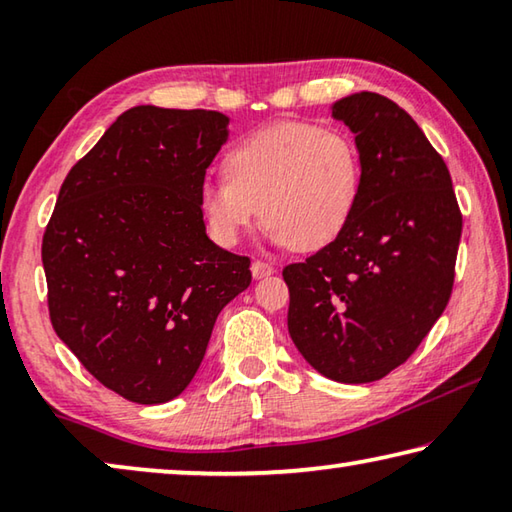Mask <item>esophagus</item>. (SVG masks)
Listing matches in <instances>:
<instances>
[{"instance_id":"1","label":"esophagus","mask_w":512,"mask_h":512,"mask_svg":"<svg viewBox=\"0 0 512 512\" xmlns=\"http://www.w3.org/2000/svg\"><path fill=\"white\" fill-rule=\"evenodd\" d=\"M250 271H253V277L255 280H259V277H266V275H271L275 268L271 266V264H266V262H253V266H250Z\"/></svg>"}]
</instances>
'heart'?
I'll return each mask as SVG.
<instances>
[{
    "label": "heart",
    "instance_id": "1",
    "mask_svg": "<svg viewBox=\"0 0 512 512\" xmlns=\"http://www.w3.org/2000/svg\"><path fill=\"white\" fill-rule=\"evenodd\" d=\"M225 178H207L198 205L212 237L235 246L262 219L266 239L302 253L332 244L357 210L363 164L348 133L277 121L225 155Z\"/></svg>",
    "mask_w": 512,
    "mask_h": 512
}]
</instances>
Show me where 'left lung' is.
I'll list each match as a JSON object with an SVG mask.
<instances>
[{"mask_svg": "<svg viewBox=\"0 0 512 512\" xmlns=\"http://www.w3.org/2000/svg\"><path fill=\"white\" fill-rule=\"evenodd\" d=\"M332 117L354 133L363 185L341 235L282 271L287 323L320 375L368 384L402 366L445 311L463 216L445 160L395 101L357 92Z\"/></svg>", "mask_w": 512, "mask_h": 512, "instance_id": "obj_1", "label": "left lung"}]
</instances>
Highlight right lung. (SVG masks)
<instances>
[{
	"mask_svg": "<svg viewBox=\"0 0 512 512\" xmlns=\"http://www.w3.org/2000/svg\"><path fill=\"white\" fill-rule=\"evenodd\" d=\"M230 119L135 106L67 173L42 237L58 339L103 386L164 404L194 379L250 259L205 232L198 189Z\"/></svg>",
	"mask_w": 512,
	"mask_h": 512,
	"instance_id": "right-lung-1",
	"label": "right lung"
}]
</instances>
